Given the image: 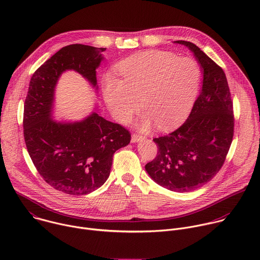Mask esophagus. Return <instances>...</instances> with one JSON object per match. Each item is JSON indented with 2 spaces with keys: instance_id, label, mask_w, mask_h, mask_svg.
Instances as JSON below:
<instances>
[{
  "instance_id": "34e87169",
  "label": "esophagus",
  "mask_w": 260,
  "mask_h": 260,
  "mask_svg": "<svg viewBox=\"0 0 260 260\" xmlns=\"http://www.w3.org/2000/svg\"><path fill=\"white\" fill-rule=\"evenodd\" d=\"M144 138H143V136H141V135H139V134H134L133 136H132V143H138L139 141H141V140H143Z\"/></svg>"
}]
</instances>
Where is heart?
Segmentation results:
<instances>
[{
    "instance_id": "heart-1",
    "label": "heart",
    "mask_w": 260,
    "mask_h": 260,
    "mask_svg": "<svg viewBox=\"0 0 260 260\" xmlns=\"http://www.w3.org/2000/svg\"><path fill=\"white\" fill-rule=\"evenodd\" d=\"M117 72L118 81H106L105 102L113 117L124 123L138 111L140 101L147 114L138 123L142 131L149 129L152 121L160 129L180 122L196 101L202 76L193 58L162 50L133 55L118 64Z\"/></svg>"
}]
</instances>
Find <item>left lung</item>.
<instances>
[{"mask_svg":"<svg viewBox=\"0 0 260 260\" xmlns=\"http://www.w3.org/2000/svg\"><path fill=\"white\" fill-rule=\"evenodd\" d=\"M186 46L203 73L202 90L191 112L178 129L153 139L156 157L145 170L160 186L176 192L196 190L208 183L223 166L234 137L233 101L226 76L197 45Z\"/></svg>","mask_w":260,"mask_h":260,"instance_id":"8db88e82","label":"left lung"}]
</instances>
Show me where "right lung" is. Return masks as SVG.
Segmentation results:
<instances>
[{
	"mask_svg": "<svg viewBox=\"0 0 260 260\" xmlns=\"http://www.w3.org/2000/svg\"><path fill=\"white\" fill-rule=\"evenodd\" d=\"M106 48L82 44L62 47L30 78L23 111L27 152L41 177L54 189L83 196L100 188L110 175L114 153L131 134L92 112L79 121L53 119L54 91L61 74L73 70L98 90L96 69Z\"/></svg>",
	"mask_w": 260,
	"mask_h": 260,
	"instance_id": "1",
	"label": "right lung"
}]
</instances>
